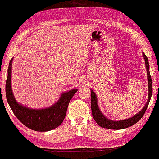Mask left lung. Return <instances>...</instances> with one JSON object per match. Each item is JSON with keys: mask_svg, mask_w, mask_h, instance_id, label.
<instances>
[{"mask_svg": "<svg viewBox=\"0 0 159 159\" xmlns=\"http://www.w3.org/2000/svg\"><path fill=\"white\" fill-rule=\"evenodd\" d=\"M143 56L145 60V66L147 69V75H148V99L145 103V106L141 110L140 112H139L137 114L131 118H129L124 120L120 121H112L111 119H107L106 116L103 115L98 107V99L95 92L91 90V100H90V103H91V110H92V115L94 119L99 126L102 128H107V129H121L130 127V126L134 125L136 123H137L142 118V116L145 114L147 108L148 106L149 103H150L151 97L152 95V78L150 73V65H149L148 59L147 56H145L143 52Z\"/></svg>", "mask_w": 159, "mask_h": 159, "instance_id": "obj_1", "label": "left lung"}]
</instances>
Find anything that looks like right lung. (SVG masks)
Here are the masks:
<instances>
[{"label":"right lung","mask_w":159,"mask_h":159,"mask_svg":"<svg viewBox=\"0 0 159 159\" xmlns=\"http://www.w3.org/2000/svg\"><path fill=\"white\" fill-rule=\"evenodd\" d=\"M13 58L9 61L7 79L6 80V98L15 116L27 128L38 132L49 131L58 127L65 118L68 106L77 89H72L61 94L56 103L44 109H31L16 101L13 95L11 77Z\"/></svg>","instance_id":"right-lung-1"}]
</instances>
